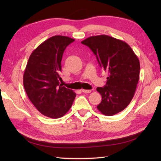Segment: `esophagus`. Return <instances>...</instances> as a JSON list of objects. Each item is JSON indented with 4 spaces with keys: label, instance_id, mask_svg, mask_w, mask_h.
Returning a JSON list of instances; mask_svg holds the SVG:
<instances>
[{
    "label": "esophagus",
    "instance_id": "1",
    "mask_svg": "<svg viewBox=\"0 0 161 161\" xmlns=\"http://www.w3.org/2000/svg\"><path fill=\"white\" fill-rule=\"evenodd\" d=\"M81 91L83 92V93H90L91 92V90H86V89H82L81 90Z\"/></svg>",
    "mask_w": 161,
    "mask_h": 161
}]
</instances>
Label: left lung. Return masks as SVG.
<instances>
[{
	"mask_svg": "<svg viewBox=\"0 0 161 161\" xmlns=\"http://www.w3.org/2000/svg\"><path fill=\"white\" fill-rule=\"evenodd\" d=\"M81 43L89 47L100 66L108 72L105 86L97 88L102 98L97 109L105 115L118 114L134 95L141 68L138 57L126 42L107 35L92 36Z\"/></svg>",
	"mask_w": 161,
	"mask_h": 161,
	"instance_id": "8db88e82",
	"label": "left lung"
}]
</instances>
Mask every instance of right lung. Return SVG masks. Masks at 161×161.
<instances>
[{
	"mask_svg": "<svg viewBox=\"0 0 161 161\" xmlns=\"http://www.w3.org/2000/svg\"><path fill=\"white\" fill-rule=\"evenodd\" d=\"M75 39L50 37L30 54L23 74L26 94L41 114L51 118L62 117L69 111L76 93L59 82L58 72L65 49Z\"/></svg>",
	"mask_w": 161,
	"mask_h": 161,
	"instance_id": "obj_1",
	"label": "right lung"
}]
</instances>
